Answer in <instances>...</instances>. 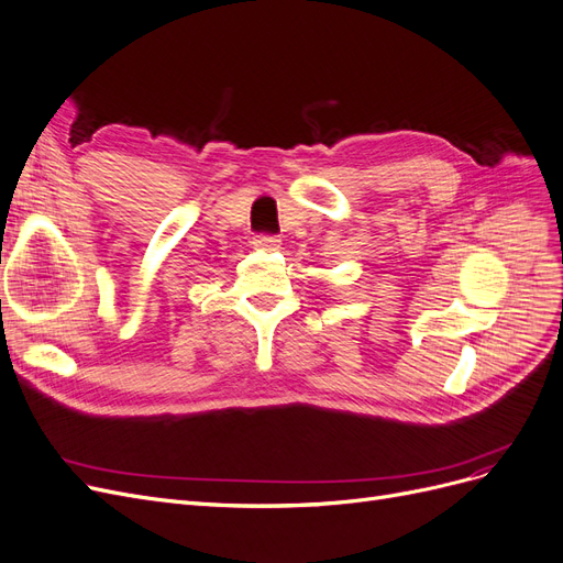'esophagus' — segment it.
Masks as SVG:
<instances>
[{
	"mask_svg": "<svg viewBox=\"0 0 563 563\" xmlns=\"http://www.w3.org/2000/svg\"><path fill=\"white\" fill-rule=\"evenodd\" d=\"M253 246L261 249V251H277L282 246L279 236H267V234H258L253 240Z\"/></svg>",
	"mask_w": 563,
	"mask_h": 563,
	"instance_id": "esophagus-1",
	"label": "esophagus"
}]
</instances>
